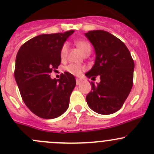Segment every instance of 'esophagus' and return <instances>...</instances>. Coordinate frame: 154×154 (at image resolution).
Instances as JSON below:
<instances>
[{
	"mask_svg": "<svg viewBox=\"0 0 154 154\" xmlns=\"http://www.w3.org/2000/svg\"><path fill=\"white\" fill-rule=\"evenodd\" d=\"M76 83H77V85H80L81 83V80L80 79H77L76 80Z\"/></svg>",
	"mask_w": 154,
	"mask_h": 154,
	"instance_id": "obj_1",
	"label": "esophagus"
}]
</instances>
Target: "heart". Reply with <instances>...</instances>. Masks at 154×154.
Instances as JSON below:
<instances>
[{"label":"heart","mask_w":154,"mask_h":154,"mask_svg":"<svg viewBox=\"0 0 154 154\" xmlns=\"http://www.w3.org/2000/svg\"><path fill=\"white\" fill-rule=\"evenodd\" d=\"M75 44L76 46L80 51V52L84 56L89 55L91 54L92 48H91V45L88 42L86 41V40H78V41L76 42ZM68 51H69V45L67 42L64 43L62 45L61 49H60V57L63 60L67 58ZM66 70H67L68 72L73 74V75L80 76L86 70V67L76 64H71L67 66Z\"/></svg>","instance_id":"b5f03b06"}]
</instances>
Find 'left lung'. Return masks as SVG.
I'll use <instances>...</instances> for the list:
<instances>
[{"instance_id": "8db88e82", "label": "left lung", "mask_w": 154, "mask_h": 154, "mask_svg": "<svg viewBox=\"0 0 154 154\" xmlns=\"http://www.w3.org/2000/svg\"><path fill=\"white\" fill-rule=\"evenodd\" d=\"M85 35L96 54L94 65L86 76L94 79L99 75L100 79L97 85L91 82L86 102L95 112L112 114L122 108L131 91L134 61L125 43L109 32L92 30Z\"/></svg>"}]
</instances>
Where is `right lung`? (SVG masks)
Segmentation results:
<instances>
[{
    "label": "right lung",
    "mask_w": 154,
    "mask_h": 154,
    "mask_svg": "<svg viewBox=\"0 0 154 154\" xmlns=\"http://www.w3.org/2000/svg\"><path fill=\"white\" fill-rule=\"evenodd\" d=\"M74 30L37 35L21 45L16 56L15 79L22 100L37 116L52 119L69 106L76 85L74 75L66 72L51 79V73L61 63L60 49Z\"/></svg>",
    "instance_id": "right-lung-1"
}]
</instances>
